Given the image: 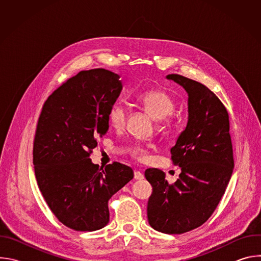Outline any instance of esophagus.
Instances as JSON below:
<instances>
[{
  "label": "esophagus",
  "mask_w": 261,
  "mask_h": 261,
  "mask_svg": "<svg viewBox=\"0 0 261 261\" xmlns=\"http://www.w3.org/2000/svg\"><path fill=\"white\" fill-rule=\"evenodd\" d=\"M144 176H143V174L140 172V171H138V170H136V171H134V178L135 179H142Z\"/></svg>",
  "instance_id": "34e87169"
}]
</instances>
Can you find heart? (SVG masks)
<instances>
[{
    "mask_svg": "<svg viewBox=\"0 0 261 261\" xmlns=\"http://www.w3.org/2000/svg\"><path fill=\"white\" fill-rule=\"evenodd\" d=\"M136 101L157 121H165L174 109L173 99L166 92L161 90L146 91L138 95ZM126 118L127 110L122 103L117 102L110 107L108 111V121L114 128H123L126 123ZM131 153L138 160H145L147 158V148L139 144H135L131 147Z\"/></svg>",
    "mask_w": 261,
    "mask_h": 261,
    "instance_id": "obj_1",
    "label": "heart"
}]
</instances>
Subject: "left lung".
Listing matches in <instances>:
<instances>
[{"mask_svg": "<svg viewBox=\"0 0 261 261\" xmlns=\"http://www.w3.org/2000/svg\"><path fill=\"white\" fill-rule=\"evenodd\" d=\"M166 80L188 95V122L170 148L178 178L169 185L158 168L144 171L153 192L147 220L157 231L179 234L202 225L224 194L233 171L229 117L225 106L205 86L178 74Z\"/></svg>", "mask_w": 261, "mask_h": 261, "instance_id": "8db88e82", "label": "left lung"}]
</instances>
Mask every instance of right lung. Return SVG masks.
I'll use <instances>...</instances> for the list:
<instances>
[{"label":"right lung","instance_id":"add662e5","mask_svg":"<svg viewBox=\"0 0 261 261\" xmlns=\"http://www.w3.org/2000/svg\"><path fill=\"white\" fill-rule=\"evenodd\" d=\"M123 89L118 74L82 71L45 101L37 125L33 163L40 192L67 227L95 231L109 222L108 200L133 178L131 167H99L90 159L109 128L108 111Z\"/></svg>","mask_w":261,"mask_h":261}]
</instances>
